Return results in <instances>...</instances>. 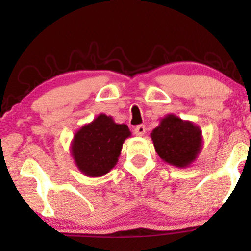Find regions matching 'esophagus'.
Returning a JSON list of instances; mask_svg holds the SVG:
<instances>
[{
	"label": "esophagus",
	"instance_id": "34e87169",
	"mask_svg": "<svg viewBox=\"0 0 251 251\" xmlns=\"http://www.w3.org/2000/svg\"><path fill=\"white\" fill-rule=\"evenodd\" d=\"M145 132H146V127L144 125H138V126H135V128H134V133L138 135V137H143L144 134H145Z\"/></svg>",
	"mask_w": 251,
	"mask_h": 251
}]
</instances>
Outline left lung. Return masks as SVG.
I'll list each match as a JSON object with an SVG mask.
<instances>
[{"instance_id": "left-lung-1", "label": "left lung", "mask_w": 251, "mask_h": 251, "mask_svg": "<svg viewBox=\"0 0 251 251\" xmlns=\"http://www.w3.org/2000/svg\"><path fill=\"white\" fill-rule=\"evenodd\" d=\"M155 152L165 163L176 168H188L197 159L203 148L200 126L168 114L151 133Z\"/></svg>"}]
</instances>
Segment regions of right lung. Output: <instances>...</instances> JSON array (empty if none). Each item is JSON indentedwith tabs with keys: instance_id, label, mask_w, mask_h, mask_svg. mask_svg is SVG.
Segmentation results:
<instances>
[{
	"instance_id": "right-lung-1",
	"label": "right lung",
	"mask_w": 251,
	"mask_h": 251,
	"mask_svg": "<svg viewBox=\"0 0 251 251\" xmlns=\"http://www.w3.org/2000/svg\"><path fill=\"white\" fill-rule=\"evenodd\" d=\"M131 137L125 124L100 113L80 127L71 143V154L79 171L87 177H101L117 165L123 144Z\"/></svg>"
}]
</instances>
